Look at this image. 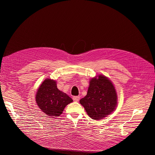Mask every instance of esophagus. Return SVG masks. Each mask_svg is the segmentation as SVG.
Listing matches in <instances>:
<instances>
[{"label":"esophagus","instance_id":"obj_1","mask_svg":"<svg viewBox=\"0 0 155 155\" xmlns=\"http://www.w3.org/2000/svg\"><path fill=\"white\" fill-rule=\"evenodd\" d=\"M73 99L75 102H78L79 100H80V96H74Z\"/></svg>","mask_w":155,"mask_h":155}]
</instances>
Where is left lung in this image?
<instances>
[{"mask_svg":"<svg viewBox=\"0 0 155 155\" xmlns=\"http://www.w3.org/2000/svg\"><path fill=\"white\" fill-rule=\"evenodd\" d=\"M117 94L108 78L103 75L90 81L87 94L80 103L92 120H101L110 114L117 105Z\"/></svg>","mask_w":155,"mask_h":155,"instance_id":"obj_1","label":"left lung"}]
</instances>
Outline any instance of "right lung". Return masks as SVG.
<instances>
[{
	"instance_id": "1",
	"label": "right lung",
	"mask_w": 155,
	"mask_h": 155,
	"mask_svg": "<svg viewBox=\"0 0 155 155\" xmlns=\"http://www.w3.org/2000/svg\"><path fill=\"white\" fill-rule=\"evenodd\" d=\"M35 100L40 110L51 117L59 116L65 106L73 102L69 96L57 88L56 82L49 78L39 87Z\"/></svg>"
}]
</instances>
